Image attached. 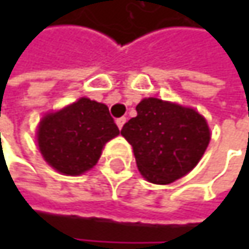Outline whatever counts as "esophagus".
Returning a JSON list of instances; mask_svg holds the SVG:
<instances>
[{"instance_id": "1", "label": "esophagus", "mask_w": 249, "mask_h": 249, "mask_svg": "<svg viewBox=\"0 0 249 249\" xmlns=\"http://www.w3.org/2000/svg\"><path fill=\"white\" fill-rule=\"evenodd\" d=\"M125 123H126V118H125V117H121V118H118V120H117V125H118V128H120V129L124 126Z\"/></svg>"}]
</instances>
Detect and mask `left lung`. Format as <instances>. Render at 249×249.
Here are the masks:
<instances>
[{
  "mask_svg": "<svg viewBox=\"0 0 249 249\" xmlns=\"http://www.w3.org/2000/svg\"><path fill=\"white\" fill-rule=\"evenodd\" d=\"M135 109L121 135L132 145L142 177L169 184L193 170L211 141L206 120L193 108L159 98H145Z\"/></svg>",
  "mask_w": 249,
  "mask_h": 249,
  "instance_id": "left-lung-1",
  "label": "left lung"
}]
</instances>
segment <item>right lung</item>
I'll use <instances>...</instances> for the list:
<instances>
[{
  "label": "right lung",
  "instance_id": "obj_1",
  "mask_svg": "<svg viewBox=\"0 0 249 249\" xmlns=\"http://www.w3.org/2000/svg\"><path fill=\"white\" fill-rule=\"evenodd\" d=\"M118 134L105 104L80 98L41 118L37 144L43 159L54 170L79 176L98 163L104 145Z\"/></svg>",
  "mask_w": 249,
  "mask_h": 249
}]
</instances>
